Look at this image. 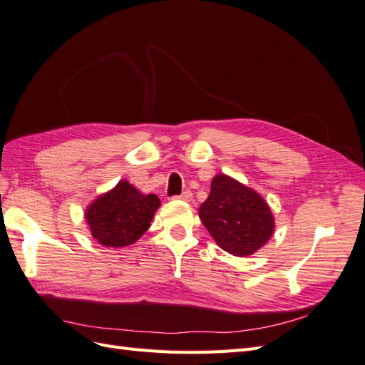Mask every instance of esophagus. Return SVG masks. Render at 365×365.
I'll return each mask as SVG.
<instances>
[{"label":"esophagus","mask_w":365,"mask_h":365,"mask_svg":"<svg viewBox=\"0 0 365 365\" xmlns=\"http://www.w3.org/2000/svg\"><path fill=\"white\" fill-rule=\"evenodd\" d=\"M174 199H179V200H185V202H190L192 199V192L191 191H185L180 195H174Z\"/></svg>","instance_id":"1"}]
</instances>
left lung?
<instances>
[{"instance_id": "left-lung-1", "label": "left lung", "mask_w": 365, "mask_h": 365, "mask_svg": "<svg viewBox=\"0 0 365 365\" xmlns=\"http://www.w3.org/2000/svg\"><path fill=\"white\" fill-rule=\"evenodd\" d=\"M199 217L217 245L239 257L256 253L274 231V219L267 202L225 174L212 179Z\"/></svg>"}]
</instances>
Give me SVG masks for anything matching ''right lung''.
<instances>
[{"mask_svg":"<svg viewBox=\"0 0 365 365\" xmlns=\"http://www.w3.org/2000/svg\"><path fill=\"white\" fill-rule=\"evenodd\" d=\"M160 200L155 194H142L126 180L100 195L86 210L92 237L109 248L133 245L149 228Z\"/></svg>","mask_w":365,"mask_h":365,"instance_id":"obj_1","label":"right lung"}]
</instances>
